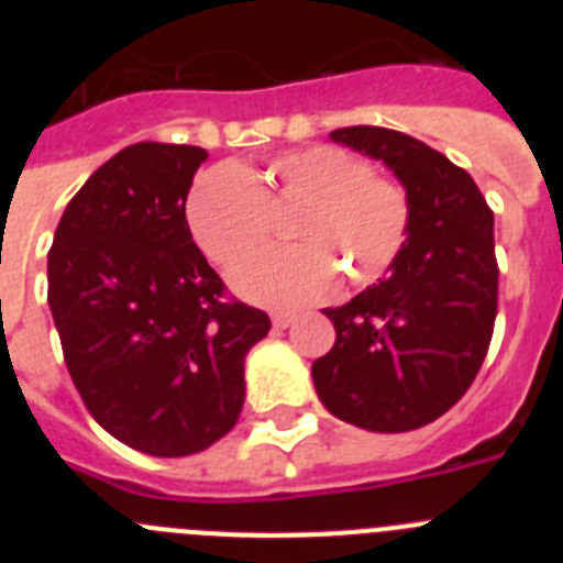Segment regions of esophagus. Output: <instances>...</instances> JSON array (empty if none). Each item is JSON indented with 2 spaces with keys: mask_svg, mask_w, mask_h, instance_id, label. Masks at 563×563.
Instances as JSON below:
<instances>
[{
  "mask_svg": "<svg viewBox=\"0 0 563 563\" xmlns=\"http://www.w3.org/2000/svg\"><path fill=\"white\" fill-rule=\"evenodd\" d=\"M292 321H296V312H285V310L273 312V327H276V330H287Z\"/></svg>",
  "mask_w": 563,
  "mask_h": 563,
  "instance_id": "34e87169",
  "label": "esophagus"
}]
</instances>
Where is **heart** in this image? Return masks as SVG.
<instances>
[{"mask_svg": "<svg viewBox=\"0 0 563 563\" xmlns=\"http://www.w3.org/2000/svg\"><path fill=\"white\" fill-rule=\"evenodd\" d=\"M267 208H296L287 251L236 267L231 285L247 301L278 310L316 305L335 276L366 287L400 256L411 231L406 186L375 174L369 161L338 146L278 154L256 172L211 168L188 194V228L211 262L233 267L267 242Z\"/></svg>", "mask_w": 563, "mask_h": 563, "instance_id": "b5f03b06", "label": "heart"}]
</instances>
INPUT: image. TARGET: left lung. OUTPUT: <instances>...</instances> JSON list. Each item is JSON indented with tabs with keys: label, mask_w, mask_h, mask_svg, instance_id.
<instances>
[{
	"label": "left lung",
	"mask_w": 563,
	"mask_h": 563,
	"mask_svg": "<svg viewBox=\"0 0 563 563\" xmlns=\"http://www.w3.org/2000/svg\"><path fill=\"white\" fill-rule=\"evenodd\" d=\"M335 143L383 161L411 197V231L377 285L324 316L335 346L312 363L330 415L357 429L429 426L474 383L499 305L494 211L465 168L417 137L346 126Z\"/></svg>",
	"instance_id": "obj_1"
}]
</instances>
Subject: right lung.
Returning <instances> with one entry per match:
<instances>
[{
	"instance_id": "right-lung-1",
	"label": "right lung",
	"mask_w": 563,
	"mask_h": 563,
	"mask_svg": "<svg viewBox=\"0 0 563 563\" xmlns=\"http://www.w3.org/2000/svg\"><path fill=\"white\" fill-rule=\"evenodd\" d=\"M208 152L134 143L64 208L47 301L64 363L98 426L152 456L206 451L236 426L245 355L267 312L225 298L186 200Z\"/></svg>"
}]
</instances>
